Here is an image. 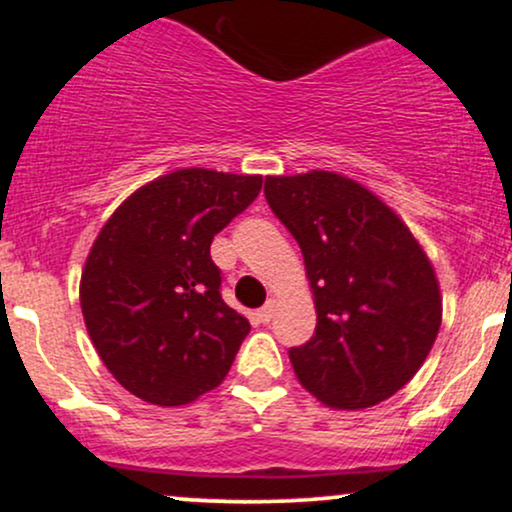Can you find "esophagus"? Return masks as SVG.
I'll return each instance as SVG.
<instances>
[{"mask_svg":"<svg viewBox=\"0 0 512 512\" xmlns=\"http://www.w3.org/2000/svg\"><path fill=\"white\" fill-rule=\"evenodd\" d=\"M274 308H276L274 298H269V301L264 303L260 310H257V320H260V322H264V325H267V322L272 320V317H274Z\"/></svg>","mask_w":512,"mask_h":512,"instance_id":"34e87169","label":"esophagus"}]
</instances>
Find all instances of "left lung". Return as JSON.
Returning a JSON list of instances; mask_svg holds the SVG:
<instances>
[{
    "instance_id": "1",
    "label": "left lung",
    "mask_w": 512,
    "mask_h": 512,
    "mask_svg": "<svg viewBox=\"0 0 512 512\" xmlns=\"http://www.w3.org/2000/svg\"><path fill=\"white\" fill-rule=\"evenodd\" d=\"M264 197L303 252L315 296L310 342L293 373L334 409H366L414 378L440 330L436 272L402 219L344 175L264 180Z\"/></svg>"
}]
</instances>
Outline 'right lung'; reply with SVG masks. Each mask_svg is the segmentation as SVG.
I'll list each match as a JSON object with an SVG mask.
<instances>
[{
	"label": "right lung",
	"instance_id": "obj_1",
	"mask_svg": "<svg viewBox=\"0 0 512 512\" xmlns=\"http://www.w3.org/2000/svg\"><path fill=\"white\" fill-rule=\"evenodd\" d=\"M260 190V175L175 170L127 197L101 228L81 274V313L127 392L180 407L226 378L250 322L223 303L209 250Z\"/></svg>",
	"mask_w": 512,
	"mask_h": 512
}]
</instances>
